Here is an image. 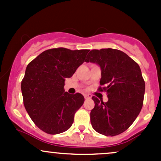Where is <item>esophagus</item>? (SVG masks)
I'll list each match as a JSON object with an SVG mask.
<instances>
[{
  "label": "esophagus",
  "instance_id": "obj_1",
  "mask_svg": "<svg viewBox=\"0 0 161 161\" xmlns=\"http://www.w3.org/2000/svg\"><path fill=\"white\" fill-rule=\"evenodd\" d=\"M84 97H85V99H89L91 98L92 96L91 94H86V95H84Z\"/></svg>",
  "mask_w": 161,
  "mask_h": 161
}]
</instances>
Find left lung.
Returning <instances> with one entry per match:
<instances>
[{
    "instance_id": "obj_1",
    "label": "left lung",
    "mask_w": 161,
    "mask_h": 161,
    "mask_svg": "<svg viewBox=\"0 0 161 161\" xmlns=\"http://www.w3.org/2000/svg\"><path fill=\"white\" fill-rule=\"evenodd\" d=\"M85 61L101 66L99 92L108 95V102L92 97L95 108L90 114L93 129L107 136L125 132L136 120L142 106L145 83L135 60L119 50H92Z\"/></svg>"
}]
</instances>
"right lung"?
<instances>
[{"label": "right lung", "instance_id": "1", "mask_svg": "<svg viewBox=\"0 0 161 161\" xmlns=\"http://www.w3.org/2000/svg\"><path fill=\"white\" fill-rule=\"evenodd\" d=\"M88 51L49 49L28 64L21 82L23 104L35 124L46 133L59 134L69 129L75 112L84 103L82 95H70L64 87Z\"/></svg>", "mask_w": 161, "mask_h": 161}]
</instances>
